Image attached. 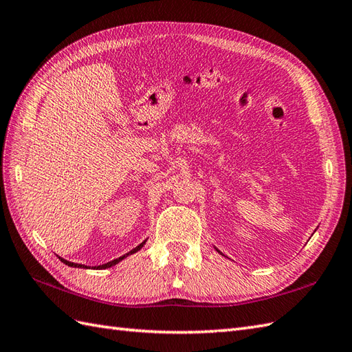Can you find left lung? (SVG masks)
Here are the masks:
<instances>
[{"label": "left lung", "mask_w": 352, "mask_h": 352, "mask_svg": "<svg viewBox=\"0 0 352 352\" xmlns=\"http://www.w3.org/2000/svg\"><path fill=\"white\" fill-rule=\"evenodd\" d=\"M217 251H219V250H217ZM219 253H220V251H219ZM220 254H221V253H220Z\"/></svg>", "instance_id": "left-lung-1"}]
</instances>
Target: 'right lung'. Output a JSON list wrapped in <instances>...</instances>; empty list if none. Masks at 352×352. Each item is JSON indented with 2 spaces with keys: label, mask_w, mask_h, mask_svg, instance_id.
<instances>
[{
  "label": "right lung",
  "mask_w": 352,
  "mask_h": 352,
  "mask_svg": "<svg viewBox=\"0 0 352 352\" xmlns=\"http://www.w3.org/2000/svg\"><path fill=\"white\" fill-rule=\"evenodd\" d=\"M147 241H144V242H141V244L138 245V247H135L133 250H131L128 254H124V256H122V257H119V258H114V260H111V262H108V263H105V265H99V266H94V269H107V267H111V266H114V265H117L119 262H122L123 258H126L128 257L129 254H133V253H137V251H140L142 247H144V244H146ZM60 258V257H59ZM62 262H64L65 265H68V266H71V267H86L87 269V266H85V265H78V263H73V262H68V260H65V258H60Z\"/></svg>",
  "instance_id": "add662e5"
}]
</instances>
